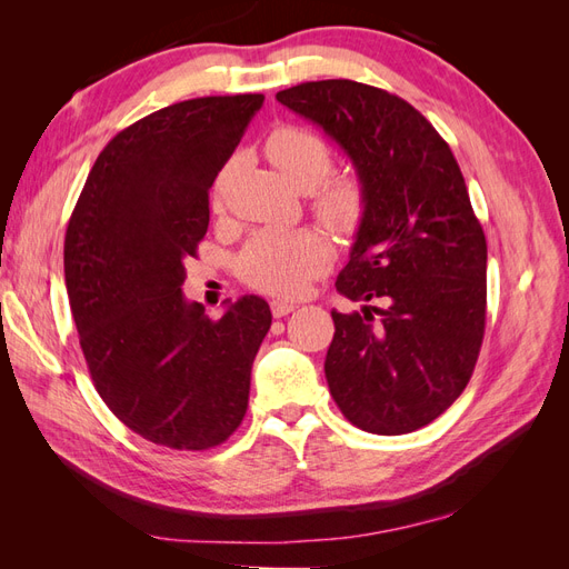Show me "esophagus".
Here are the masks:
<instances>
[{
  "label": "esophagus",
  "instance_id": "34e87169",
  "mask_svg": "<svg viewBox=\"0 0 569 569\" xmlns=\"http://www.w3.org/2000/svg\"><path fill=\"white\" fill-rule=\"evenodd\" d=\"M295 308H297L295 301H282V299L270 301V311H272L274 318H284V316H289L291 311H295Z\"/></svg>",
  "mask_w": 569,
  "mask_h": 569
}]
</instances>
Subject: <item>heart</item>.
Returning <instances> with one entry per match:
<instances>
[{"mask_svg": "<svg viewBox=\"0 0 569 569\" xmlns=\"http://www.w3.org/2000/svg\"><path fill=\"white\" fill-rule=\"evenodd\" d=\"M263 153L299 189H313V211L337 234H353L368 213L366 187L356 178H332V149L320 134L299 126L274 128L263 142ZM228 168L213 184V209H222ZM332 244L322 232L263 230L242 253V278L253 289L274 297H299L332 263Z\"/></svg>", "mask_w": 569, "mask_h": 569, "instance_id": "obj_1", "label": "heart"}]
</instances>
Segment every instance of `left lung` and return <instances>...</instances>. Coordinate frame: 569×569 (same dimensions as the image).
Listing matches in <instances>:
<instances>
[{
  "label": "left lung",
  "instance_id": "8db88e82",
  "mask_svg": "<svg viewBox=\"0 0 569 569\" xmlns=\"http://www.w3.org/2000/svg\"><path fill=\"white\" fill-rule=\"evenodd\" d=\"M274 97L343 149L368 194L337 291L385 308L332 311V399L363 432H416L468 387L485 339L487 239L458 161L418 109L372 84L318 80Z\"/></svg>",
  "mask_w": 569,
  "mask_h": 569
}]
</instances>
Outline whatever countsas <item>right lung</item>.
I'll list each match as a JSON object with an SVG mask.
<instances>
[{"instance_id":"obj_1","label":"right lung","mask_w":569,"mask_h":569,"mask_svg":"<svg viewBox=\"0 0 569 569\" xmlns=\"http://www.w3.org/2000/svg\"><path fill=\"white\" fill-rule=\"evenodd\" d=\"M263 99H187L120 130L68 220L66 289L92 382L120 422L166 449H213L242 425L272 322L261 297L211 320L182 295L209 189Z\"/></svg>"}]
</instances>
